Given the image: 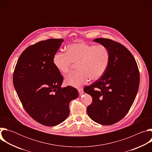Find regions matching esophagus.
<instances>
[{
    "mask_svg": "<svg viewBox=\"0 0 152 152\" xmlns=\"http://www.w3.org/2000/svg\"><path fill=\"white\" fill-rule=\"evenodd\" d=\"M77 90H78V92H79V94H83V88H78L77 89Z\"/></svg>",
    "mask_w": 152,
    "mask_h": 152,
    "instance_id": "esophagus-1",
    "label": "esophagus"
}]
</instances>
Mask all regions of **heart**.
<instances>
[{"mask_svg": "<svg viewBox=\"0 0 152 152\" xmlns=\"http://www.w3.org/2000/svg\"><path fill=\"white\" fill-rule=\"evenodd\" d=\"M110 61L109 49L104 45H88L77 42L67 47V52L55 54L53 62L56 69L66 75L77 64V72L66 77L67 85L79 87L89 79L97 80L105 73Z\"/></svg>", "mask_w": 152, "mask_h": 152, "instance_id": "b5f03b06", "label": "heart"}]
</instances>
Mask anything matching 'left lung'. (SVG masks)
I'll return each mask as SVG.
<instances>
[{"label": "left lung", "instance_id": "obj_1", "mask_svg": "<svg viewBox=\"0 0 152 152\" xmlns=\"http://www.w3.org/2000/svg\"><path fill=\"white\" fill-rule=\"evenodd\" d=\"M94 41L109 49L110 61L104 75L83 89L93 99L87 113L99 124L111 125L131 109L139 88L140 72L132 53L120 42L103 38Z\"/></svg>", "mask_w": 152, "mask_h": 152}]
</instances>
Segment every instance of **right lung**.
Here are the masks:
<instances>
[{
  "label": "right lung",
  "mask_w": 152,
  "mask_h": 152,
  "mask_svg": "<svg viewBox=\"0 0 152 152\" xmlns=\"http://www.w3.org/2000/svg\"><path fill=\"white\" fill-rule=\"evenodd\" d=\"M64 39L50 38L27 48L20 56L13 83L26 113L36 121L58 125L70 114L69 103L79 96L72 86L61 87L63 76L53 62Z\"/></svg>",
  "instance_id": "right-lung-1"
}]
</instances>
